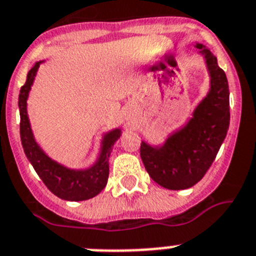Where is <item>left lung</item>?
Returning a JSON list of instances; mask_svg holds the SVG:
<instances>
[{
    "mask_svg": "<svg viewBox=\"0 0 256 256\" xmlns=\"http://www.w3.org/2000/svg\"><path fill=\"white\" fill-rule=\"evenodd\" d=\"M204 58L210 85L192 117L166 136L164 143L142 140L140 157L146 172L166 190L190 188L214 162L230 128V88L226 76L205 45L196 44Z\"/></svg>",
    "mask_w": 256,
    "mask_h": 256,
    "instance_id": "obj_1",
    "label": "left lung"
}]
</instances>
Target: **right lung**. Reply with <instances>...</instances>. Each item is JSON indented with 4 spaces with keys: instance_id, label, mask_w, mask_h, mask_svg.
Listing matches in <instances>:
<instances>
[{
    "instance_id": "obj_1",
    "label": "right lung",
    "mask_w": 256,
    "mask_h": 256,
    "mask_svg": "<svg viewBox=\"0 0 256 256\" xmlns=\"http://www.w3.org/2000/svg\"><path fill=\"white\" fill-rule=\"evenodd\" d=\"M44 62L45 60H40L33 64L19 94L18 104L20 110V139L24 153L48 190H51L59 198L66 201L90 200L106 188L110 175V156L114 143L121 136L122 130L116 128L104 132L96 160L88 168H70L51 158L36 140L26 110V100L30 96V91L40 66Z\"/></svg>"
}]
</instances>
